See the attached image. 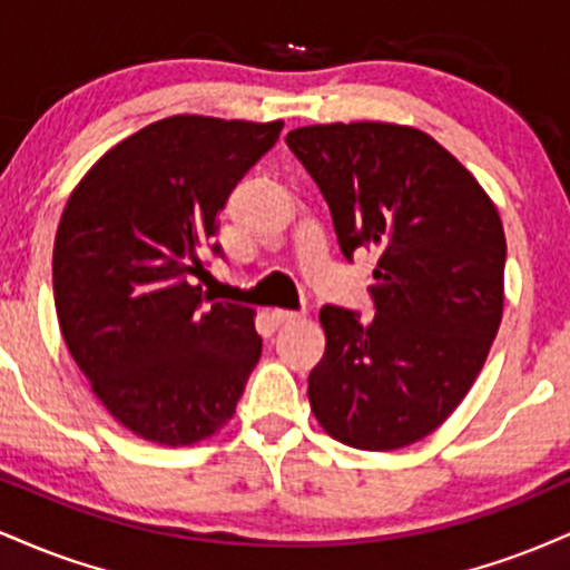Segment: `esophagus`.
Segmentation results:
<instances>
[{"label":"esophagus","instance_id":"obj_1","mask_svg":"<svg viewBox=\"0 0 570 570\" xmlns=\"http://www.w3.org/2000/svg\"><path fill=\"white\" fill-rule=\"evenodd\" d=\"M271 316H273V322H276V326H281V324L297 322V318L303 316V313H299V311H286V307H276V311H273Z\"/></svg>","mask_w":570,"mask_h":570}]
</instances>
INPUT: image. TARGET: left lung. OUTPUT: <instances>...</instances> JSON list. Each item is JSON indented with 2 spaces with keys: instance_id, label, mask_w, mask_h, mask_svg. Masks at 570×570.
Here are the masks:
<instances>
[{
  "instance_id": "left-lung-1",
  "label": "left lung",
  "mask_w": 570,
  "mask_h": 570,
  "mask_svg": "<svg viewBox=\"0 0 570 570\" xmlns=\"http://www.w3.org/2000/svg\"><path fill=\"white\" fill-rule=\"evenodd\" d=\"M322 189L343 257L377 248L375 316L324 305L307 399L326 434L396 450L431 434L485 364L503 311L507 238L476 179L423 130L332 122L286 134Z\"/></svg>"
}]
</instances>
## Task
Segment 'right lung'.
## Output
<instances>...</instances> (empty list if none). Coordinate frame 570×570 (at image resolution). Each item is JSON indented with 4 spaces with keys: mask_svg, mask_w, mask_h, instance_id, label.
I'll list each match as a JSON object with an SVG mask.
<instances>
[{
    "mask_svg": "<svg viewBox=\"0 0 570 570\" xmlns=\"http://www.w3.org/2000/svg\"><path fill=\"white\" fill-rule=\"evenodd\" d=\"M284 122L176 115L90 168L53 246L61 335L122 426L160 444L206 440L233 417L263 353L254 311L193 284L225 257L219 214Z\"/></svg>",
    "mask_w": 570,
    "mask_h": 570,
    "instance_id": "right-lung-1",
    "label": "right lung"
}]
</instances>
